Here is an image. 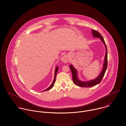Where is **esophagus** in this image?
<instances>
[{
	"mask_svg": "<svg viewBox=\"0 0 126 126\" xmlns=\"http://www.w3.org/2000/svg\"><path fill=\"white\" fill-rule=\"evenodd\" d=\"M62 61H63L64 63H67L69 60V57L67 55H63L62 58H61Z\"/></svg>",
	"mask_w": 126,
	"mask_h": 126,
	"instance_id": "esophagus-1",
	"label": "esophagus"
}]
</instances>
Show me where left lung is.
Returning <instances> with one entry per match:
<instances>
[{"instance_id": "1", "label": "left lung", "mask_w": 126, "mask_h": 126, "mask_svg": "<svg viewBox=\"0 0 126 126\" xmlns=\"http://www.w3.org/2000/svg\"><path fill=\"white\" fill-rule=\"evenodd\" d=\"M93 37L94 38H99L101 40V41L104 43L105 48H106V54L105 56V59H104V63L103 65V69L99 75V76L96 78L95 79L93 80H91L90 81H81L78 76V71L76 69V68L72 65V64H70L69 66V67L71 69L72 74V80L74 84H76L77 85H78L81 87H91L93 86H94L96 84H99L106 72L107 68V65H108V51H107V48L106 44L105 42V41L104 40L103 37L102 36V35L97 31L94 30H92L91 31Z\"/></svg>"}]
</instances>
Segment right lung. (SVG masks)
I'll return each instance as SVG.
<instances>
[{
	"mask_svg": "<svg viewBox=\"0 0 126 126\" xmlns=\"http://www.w3.org/2000/svg\"><path fill=\"white\" fill-rule=\"evenodd\" d=\"M58 69H59V67H58V66H56V67L55 70V73H54V75H55V77H54V80H53V81L52 83V84H51V85H50V86L49 87H48L47 89H45L44 90L42 91H47V90H48L50 89L51 88H52L53 87V86H54V83H55L56 78V75H57V72H58Z\"/></svg>",
	"mask_w": 126,
	"mask_h": 126,
	"instance_id": "add662e5",
	"label": "right lung"
}]
</instances>
